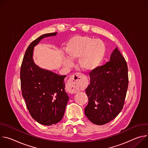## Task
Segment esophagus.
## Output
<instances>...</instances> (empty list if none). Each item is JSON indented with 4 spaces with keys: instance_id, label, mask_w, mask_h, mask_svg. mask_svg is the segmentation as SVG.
<instances>
[{
    "instance_id": "34e87169",
    "label": "esophagus",
    "mask_w": 148,
    "mask_h": 148,
    "mask_svg": "<svg viewBox=\"0 0 148 148\" xmlns=\"http://www.w3.org/2000/svg\"><path fill=\"white\" fill-rule=\"evenodd\" d=\"M83 81V77L81 73H75L73 74L69 80L67 88L71 94H75L79 92V87Z\"/></svg>"
}]
</instances>
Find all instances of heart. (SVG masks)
Listing matches in <instances>:
<instances>
[{
  "label": "heart",
  "mask_w": 148,
  "mask_h": 148,
  "mask_svg": "<svg viewBox=\"0 0 148 148\" xmlns=\"http://www.w3.org/2000/svg\"><path fill=\"white\" fill-rule=\"evenodd\" d=\"M66 51L70 57H64V64L70 67L72 60L79 59L80 67L86 71L95 69L102 61L105 51L103 42L87 36H75L67 43Z\"/></svg>",
  "instance_id": "heart-1"
}]
</instances>
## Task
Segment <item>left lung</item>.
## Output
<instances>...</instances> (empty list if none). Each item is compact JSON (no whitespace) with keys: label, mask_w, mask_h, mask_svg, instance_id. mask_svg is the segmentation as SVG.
I'll return each mask as SVG.
<instances>
[{"label":"left lung","mask_w":148,"mask_h":148,"mask_svg":"<svg viewBox=\"0 0 148 148\" xmlns=\"http://www.w3.org/2000/svg\"><path fill=\"white\" fill-rule=\"evenodd\" d=\"M90 84L86 90L88 103L85 115L94 124H106L122 111L128 87V66L117 47L110 61L90 73Z\"/></svg>","instance_id":"8db88e82"}]
</instances>
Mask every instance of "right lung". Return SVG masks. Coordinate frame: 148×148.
<instances>
[{
    "label": "right lung",
    "instance_id": "right-lung-1",
    "mask_svg": "<svg viewBox=\"0 0 148 148\" xmlns=\"http://www.w3.org/2000/svg\"><path fill=\"white\" fill-rule=\"evenodd\" d=\"M57 32L41 35L27 47L20 69L22 96L32 118L44 125L60 122L64 116L69 97L65 91L64 78L36 66L33 60L34 47L43 38Z\"/></svg>",
    "mask_w": 148,
    "mask_h": 148
}]
</instances>
